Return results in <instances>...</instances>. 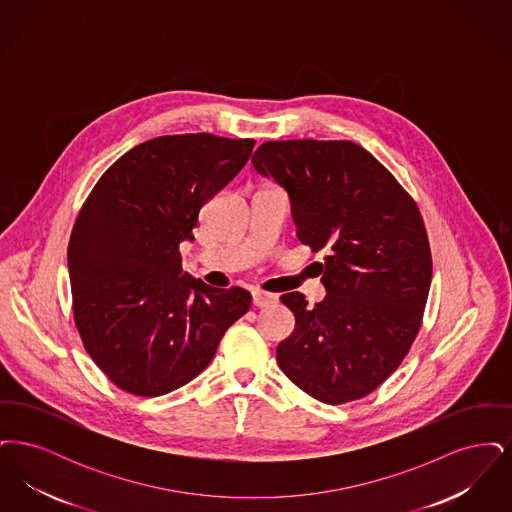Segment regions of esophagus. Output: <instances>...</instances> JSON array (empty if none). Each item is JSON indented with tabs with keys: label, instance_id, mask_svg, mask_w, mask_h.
Listing matches in <instances>:
<instances>
[{
	"label": "esophagus",
	"instance_id": "esophagus-1",
	"mask_svg": "<svg viewBox=\"0 0 512 512\" xmlns=\"http://www.w3.org/2000/svg\"><path fill=\"white\" fill-rule=\"evenodd\" d=\"M278 303V295L276 293L263 292V290H255L253 292V305L255 307H270Z\"/></svg>",
	"mask_w": 512,
	"mask_h": 512
}]
</instances>
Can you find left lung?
<instances>
[{"label":"left lung","instance_id":"1","mask_svg":"<svg viewBox=\"0 0 512 512\" xmlns=\"http://www.w3.org/2000/svg\"><path fill=\"white\" fill-rule=\"evenodd\" d=\"M251 161L286 188L299 242L326 253L320 303L280 297L295 330L276 349L278 366L322 403L363 399L403 363L422 326L432 251L418 205L349 140H272Z\"/></svg>","mask_w":512,"mask_h":512}]
</instances>
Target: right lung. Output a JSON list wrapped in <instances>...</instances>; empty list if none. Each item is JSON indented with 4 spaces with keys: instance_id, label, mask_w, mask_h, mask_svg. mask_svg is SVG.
<instances>
[{
    "instance_id": "1",
    "label": "right lung",
    "mask_w": 512,
    "mask_h": 512,
    "mask_svg": "<svg viewBox=\"0 0 512 512\" xmlns=\"http://www.w3.org/2000/svg\"><path fill=\"white\" fill-rule=\"evenodd\" d=\"M255 140L174 134L126 151L86 197L69 240L74 326L122 391L157 397L205 370L251 307L182 270L201 207L244 169Z\"/></svg>"
}]
</instances>
